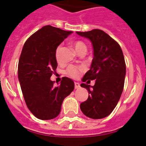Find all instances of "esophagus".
Returning <instances> with one entry per match:
<instances>
[{"instance_id":"1","label":"esophagus","mask_w":146,"mask_h":146,"mask_svg":"<svg viewBox=\"0 0 146 146\" xmlns=\"http://www.w3.org/2000/svg\"><path fill=\"white\" fill-rule=\"evenodd\" d=\"M80 83H78V82H74V88H75V89L80 88Z\"/></svg>"}]
</instances>
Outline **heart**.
I'll use <instances>...</instances> for the list:
<instances>
[{"label": "heart", "mask_w": 146, "mask_h": 146, "mask_svg": "<svg viewBox=\"0 0 146 146\" xmlns=\"http://www.w3.org/2000/svg\"><path fill=\"white\" fill-rule=\"evenodd\" d=\"M74 47L75 49L76 52L77 53H80V52H86L87 50V46L86 44L82 41H77L74 43ZM62 47L61 45H59L55 50V58L57 60L58 63L61 62V52H62ZM83 71V69L82 67H77L74 66H71L68 68L66 71V73L69 74L70 77L73 78H78L80 75V74Z\"/></svg>", "instance_id": "obj_1"}]
</instances>
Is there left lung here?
I'll list each match as a JSON object with an SVG mask.
<instances>
[{
	"mask_svg": "<svg viewBox=\"0 0 146 146\" xmlns=\"http://www.w3.org/2000/svg\"><path fill=\"white\" fill-rule=\"evenodd\" d=\"M76 33L90 40L94 50L91 68L82 81L96 80L94 86L80 85L89 94L87 100L80 104L81 111L92 119L104 118L113 112L123 92L126 76L123 52L120 45L102 30Z\"/></svg>",
	"mask_w": 146,
	"mask_h": 146,
	"instance_id": "left-lung-1",
	"label": "left lung"
}]
</instances>
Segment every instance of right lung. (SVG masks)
<instances>
[{
  "label": "right lung",
  "instance_id": "obj_1",
  "mask_svg": "<svg viewBox=\"0 0 146 146\" xmlns=\"http://www.w3.org/2000/svg\"><path fill=\"white\" fill-rule=\"evenodd\" d=\"M71 33L46 25L30 36L23 46L18 79L27 107L38 119L56 118L64 99L74 88V81L68 77H64L57 87L50 80L58 66L55 50Z\"/></svg>",
  "mask_w": 146,
  "mask_h": 146
}]
</instances>
